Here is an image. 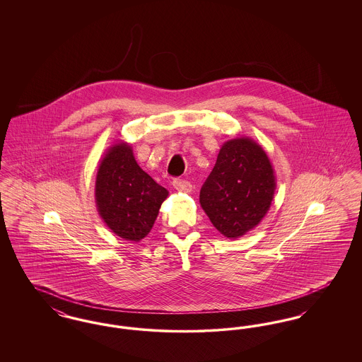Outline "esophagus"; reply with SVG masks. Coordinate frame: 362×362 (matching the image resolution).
Segmentation results:
<instances>
[{
	"label": "esophagus",
	"instance_id": "esophagus-1",
	"mask_svg": "<svg viewBox=\"0 0 362 362\" xmlns=\"http://www.w3.org/2000/svg\"><path fill=\"white\" fill-rule=\"evenodd\" d=\"M173 189L182 191V192H189L192 189V186L189 185V182L183 180V179H173Z\"/></svg>",
	"mask_w": 362,
	"mask_h": 362
}]
</instances>
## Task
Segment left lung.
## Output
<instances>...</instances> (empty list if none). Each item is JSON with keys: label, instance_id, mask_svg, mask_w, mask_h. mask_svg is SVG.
<instances>
[{"label": "left lung", "instance_id": "8db88e82", "mask_svg": "<svg viewBox=\"0 0 362 362\" xmlns=\"http://www.w3.org/2000/svg\"><path fill=\"white\" fill-rule=\"evenodd\" d=\"M276 189V173L264 149L252 138L236 137L223 144L199 204L221 235L239 239L267 214Z\"/></svg>", "mask_w": 362, "mask_h": 362}]
</instances>
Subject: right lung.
<instances>
[{"label": "right lung", "instance_id": "add662e5", "mask_svg": "<svg viewBox=\"0 0 362 362\" xmlns=\"http://www.w3.org/2000/svg\"><path fill=\"white\" fill-rule=\"evenodd\" d=\"M168 189L136 161L129 142L111 145L98 167L95 202L105 225L122 239L138 243L152 229Z\"/></svg>", "mask_w": 362, "mask_h": 362}]
</instances>
